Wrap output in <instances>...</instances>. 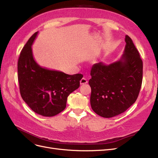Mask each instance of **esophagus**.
Returning <instances> with one entry per match:
<instances>
[{
	"instance_id": "34e87169",
	"label": "esophagus",
	"mask_w": 158,
	"mask_h": 158,
	"mask_svg": "<svg viewBox=\"0 0 158 158\" xmlns=\"http://www.w3.org/2000/svg\"><path fill=\"white\" fill-rule=\"evenodd\" d=\"M80 84H81V85L87 84V83H88V80H87L86 78H82V79L80 80Z\"/></svg>"
}]
</instances>
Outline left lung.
<instances>
[{
    "mask_svg": "<svg viewBox=\"0 0 158 158\" xmlns=\"http://www.w3.org/2000/svg\"><path fill=\"white\" fill-rule=\"evenodd\" d=\"M121 59L110 64L102 62L91 69L90 104L98 115L111 118L125 112L136 102L142 82L143 63L131 38Z\"/></svg>",
    "mask_w": 158,
    "mask_h": 158,
    "instance_id": "8db88e82",
    "label": "left lung"
}]
</instances>
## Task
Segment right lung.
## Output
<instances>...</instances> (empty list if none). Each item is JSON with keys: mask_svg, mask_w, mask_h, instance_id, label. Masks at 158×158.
Listing matches in <instances>:
<instances>
[{"mask_svg": "<svg viewBox=\"0 0 158 158\" xmlns=\"http://www.w3.org/2000/svg\"><path fill=\"white\" fill-rule=\"evenodd\" d=\"M35 32L23 47L18 61V77L21 96L35 113L52 117L66 108L70 94L80 86L83 75L66 74L43 68L33 59L31 45Z\"/></svg>", "mask_w": 158, "mask_h": 158, "instance_id": "add662e5", "label": "right lung"}]
</instances>
